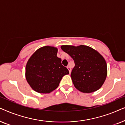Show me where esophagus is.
Instances as JSON below:
<instances>
[{
	"label": "esophagus",
	"mask_w": 125,
	"mask_h": 125,
	"mask_svg": "<svg viewBox=\"0 0 125 125\" xmlns=\"http://www.w3.org/2000/svg\"><path fill=\"white\" fill-rule=\"evenodd\" d=\"M67 69H68V71H69V73H71V67H70L69 66H67Z\"/></svg>",
	"instance_id": "esophagus-1"
}]
</instances>
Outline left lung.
Returning a JSON list of instances; mask_svg holds the SVG:
<instances>
[{
	"label": "left lung",
	"instance_id": "left-lung-1",
	"mask_svg": "<svg viewBox=\"0 0 125 125\" xmlns=\"http://www.w3.org/2000/svg\"><path fill=\"white\" fill-rule=\"evenodd\" d=\"M61 48L74 61L75 66L71 76L75 88L87 93L98 90L104 84L107 74V64L103 56L86 45H65Z\"/></svg>",
	"mask_w": 125,
	"mask_h": 125
}]
</instances>
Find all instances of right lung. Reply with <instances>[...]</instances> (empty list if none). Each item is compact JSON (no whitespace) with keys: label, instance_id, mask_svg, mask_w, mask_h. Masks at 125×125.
I'll return each instance as SVG.
<instances>
[{"label":"right lung","instance_id":"1","mask_svg":"<svg viewBox=\"0 0 125 125\" xmlns=\"http://www.w3.org/2000/svg\"><path fill=\"white\" fill-rule=\"evenodd\" d=\"M58 49L51 46L41 47L33 53L25 66V78L37 93H49L59 86L62 77L69 74L57 56Z\"/></svg>","mask_w":125,"mask_h":125}]
</instances>
